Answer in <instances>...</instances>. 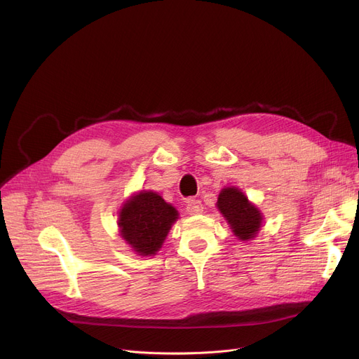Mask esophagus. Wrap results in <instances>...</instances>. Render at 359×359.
<instances>
[{
  "label": "esophagus",
  "mask_w": 359,
  "mask_h": 359,
  "mask_svg": "<svg viewBox=\"0 0 359 359\" xmlns=\"http://www.w3.org/2000/svg\"><path fill=\"white\" fill-rule=\"evenodd\" d=\"M186 210H187L190 215H198V213H202L203 205H202V202L198 201V199H189V201H187V205H186Z\"/></svg>",
  "instance_id": "esophagus-1"
}]
</instances>
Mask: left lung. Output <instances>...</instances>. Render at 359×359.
Instances as JSON below:
<instances>
[{"mask_svg": "<svg viewBox=\"0 0 359 359\" xmlns=\"http://www.w3.org/2000/svg\"><path fill=\"white\" fill-rule=\"evenodd\" d=\"M217 208L240 241L254 240L264 221L262 212L235 186H225L221 190Z\"/></svg>", "mask_w": 359, "mask_h": 359, "instance_id": "obj_1", "label": "left lung"}]
</instances>
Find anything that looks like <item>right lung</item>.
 <instances>
[{
    "label": "right lung",
    "instance_id": "obj_1",
    "mask_svg": "<svg viewBox=\"0 0 359 359\" xmlns=\"http://www.w3.org/2000/svg\"><path fill=\"white\" fill-rule=\"evenodd\" d=\"M179 219V212L153 190L133 194L118 210L119 236L141 257L160 251L167 233Z\"/></svg>",
    "mask_w": 359,
    "mask_h": 359
}]
</instances>
